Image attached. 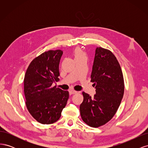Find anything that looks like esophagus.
<instances>
[{"label": "esophagus", "mask_w": 148, "mask_h": 148, "mask_svg": "<svg viewBox=\"0 0 148 148\" xmlns=\"http://www.w3.org/2000/svg\"><path fill=\"white\" fill-rule=\"evenodd\" d=\"M69 93H70V95H74V94L77 93V91H74V90H70V91H69Z\"/></svg>", "instance_id": "34e87169"}]
</instances>
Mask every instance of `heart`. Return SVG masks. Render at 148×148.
Returning a JSON list of instances; mask_svg holds the SVG:
<instances>
[{"instance_id":"obj_1","label":"heart","mask_w":148,"mask_h":148,"mask_svg":"<svg viewBox=\"0 0 148 148\" xmlns=\"http://www.w3.org/2000/svg\"><path fill=\"white\" fill-rule=\"evenodd\" d=\"M74 56L75 59H77V58L81 57L83 56H85L84 53L83 52L81 49H79L78 47L76 48L74 51Z\"/></svg>"}]
</instances>
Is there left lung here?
<instances>
[{
	"instance_id": "1",
	"label": "left lung",
	"mask_w": 148,
	"mask_h": 148,
	"mask_svg": "<svg viewBox=\"0 0 148 148\" xmlns=\"http://www.w3.org/2000/svg\"><path fill=\"white\" fill-rule=\"evenodd\" d=\"M91 78L96 95L91 97L83 92L79 110L83 122L96 128L114 117L123 96V73L112 52L101 47L96 49Z\"/></svg>"
}]
</instances>
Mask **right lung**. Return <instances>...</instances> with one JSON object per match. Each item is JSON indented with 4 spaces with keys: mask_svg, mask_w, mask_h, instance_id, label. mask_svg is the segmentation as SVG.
I'll use <instances>...</instances> for the list:
<instances>
[{
    "mask_svg": "<svg viewBox=\"0 0 148 148\" xmlns=\"http://www.w3.org/2000/svg\"><path fill=\"white\" fill-rule=\"evenodd\" d=\"M61 50L49 51L31 62L24 78L26 107L38 122L51 124L59 120L69 97L67 91L52 87L59 80Z\"/></svg>",
    "mask_w": 148,
    "mask_h": 148,
    "instance_id": "add662e5",
    "label": "right lung"
}]
</instances>
